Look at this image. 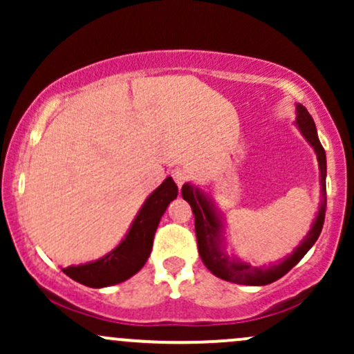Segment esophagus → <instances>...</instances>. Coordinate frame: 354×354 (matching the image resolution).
<instances>
[{"mask_svg":"<svg viewBox=\"0 0 354 354\" xmlns=\"http://www.w3.org/2000/svg\"><path fill=\"white\" fill-rule=\"evenodd\" d=\"M171 176H173V180L176 181V185L181 186L185 185V181L188 180V174H186V171L185 169H180V168H176V169H173V173H171Z\"/></svg>","mask_w":354,"mask_h":354,"instance_id":"obj_1","label":"esophagus"}]
</instances>
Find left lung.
<instances>
[{
	"label": "left lung",
	"instance_id": "obj_1",
	"mask_svg": "<svg viewBox=\"0 0 354 354\" xmlns=\"http://www.w3.org/2000/svg\"><path fill=\"white\" fill-rule=\"evenodd\" d=\"M296 126L306 138V141L315 149L319 166V183H321V205L313 221L310 233L304 236L293 253L281 259L279 263L270 266H251L250 263L239 261L238 258H230L225 251V236H223V218L214 206V203L208 194H205L200 188L189 185H183L181 194L183 200L189 203L194 214V231H196L198 251L205 263V266L218 278L225 281L248 284V286H265L279 279L291 268L299 263V259L310 251L318 239L321 230H323L324 213H326V153L319 143L318 131H316L315 121L308 109L303 104H296Z\"/></svg>",
	"mask_w": 354,
	"mask_h": 354
}]
</instances>
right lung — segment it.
Masks as SVG:
<instances>
[{
	"instance_id": "1",
	"label": "right lung",
	"mask_w": 354,
	"mask_h": 354,
	"mask_svg": "<svg viewBox=\"0 0 354 354\" xmlns=\"http://www.w3.org/2000/svg\"><path fill=\"white\" fill-rule=\"evenodd\" d=\"M178 196L173 178L166 180L146 198L123 241L103 258L86 265L61 268L64 274L89 288L123 283L145 266L153 248V238L166 208Z\"/></svg>"
}]
</instances>
